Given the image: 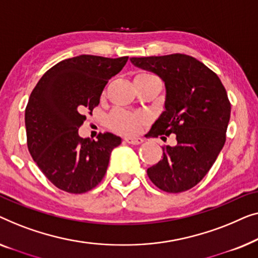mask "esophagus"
Listing matches in <instances>:
<instances>
[{
	"label": "esophagus",
	"mask_w": 258,
	"mask_h": 258,
	"mask_svg": "<svg viewBox=\"0 0 258 258\" xmlns=\"http://www.w3.org/2000/svg\"><path fill=\"white\" fill-rule=\"evenodd\" d=\"M125 141L130 145H140L144 143L143 138H132V137H126Z\"/></svg>",
	"instance_id": "34e87169"
}]
</instances>
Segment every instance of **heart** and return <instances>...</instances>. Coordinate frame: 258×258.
Listing matches in <instances>:
<instances>
[{
  "label": "heart",
  "mask_w": 258,
  "mask_h": 258,
  "mask_svg": "<svg viewBox=\"0 0 258 258\" xmlns=\"http://www.w3.org/2000/svg\"><path fill=\"white\" fill-rule=\"evenodd\" d=\"M157 78L151 74H139L134 77V81H144V79ZM150 118L144 112H127L117 110L111 114L108 119V126L112 131L119 134H137L144 125H146Z\"/></svg>",
  "instance_id": "1"
}]
</instances>
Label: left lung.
I'll use <instances>...</instances> for the list:
<instances>
[{
  "instance_id": "8db88e82",
  "label": "left lung",
  "mask_w": 258,
  "mask_h": 258,
  "mask_svg": "<svg viewBox=\"0 0 258 258\" xmlns=\"http://www.w3.org/2000/svg\"><path fill=\"white\" fill-rule=\"evenodd\" d=\"M130 60L165 83V111L148 136L166 139L175 134L177 141L164 147V157L147 175L167 193L190 189L209 172L226 143L231 110L226 89L215 72L183 53Z\"/></svg>"
}]
</instances>
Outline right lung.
<instances>
[{"instance_id":"right-lung-1","label":"right lung","mask_w":258,"mask_h":258,"mask_svg":"<svg viewBox=\"0 0 258 258\" xmlns=\"http://www.w3.org/2000/svg\"><path fill=\"white\" fill-rule=\"evenodd\" d=\"M128 57L81 55L49 69L32 90L25 108L28 150L59 189L72 194L91 190L103 180L111 152L121 144L112 133L97 141L79 137L85 113L98 106L101 92L121 71Z\"/></svg>"}]
</instances>
